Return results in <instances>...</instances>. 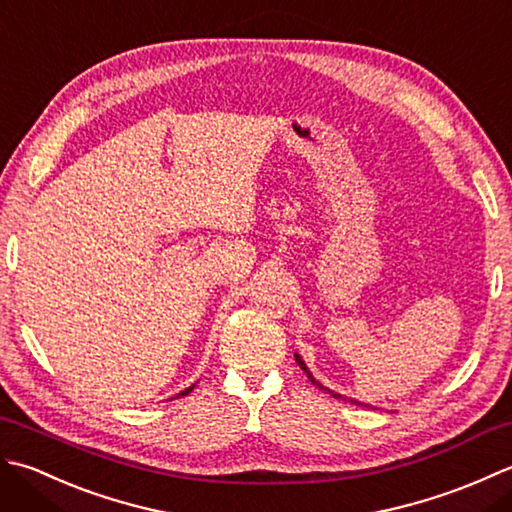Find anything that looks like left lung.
I'll list each match as a JSON object with an SVG mask.
<instances>
[{"mask_svg": "<svg viewBox=\"0 0 512 512\" xmlns=\"http://www.w3.org/2000/svg\"><path fill=\"white\" fill-rule=\"evenodd\" d=\"M294 358H296V362L300 364V369L307 373V378H309L311 382H314L318 389H322V391H327V393H331V398H342V400H351L353 404H360V406H371V404H362V402H358V400H353V398H347V395H340V393H336V391H331V389H327V387H322V384H320V382H318V380L314 378V375H311V371L307 369V364H305V360H302V358L298 356V353H294ZM371 409H375V406H371Z\"/></svg>", "mask_w": 512, "mask_h": 512, "instance_id": "8db88e82", "label": "left lung"}]
</instances>
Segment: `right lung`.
Listing matches in <instances>:
<instances>
[{
	"mask_svg": "<svg viewBox=\"0 0 512 512\" xmlns=\"http://www.w3.org/2000/svg\"><path fill=\"white\" fill-rule=\"evenodd\" d=\"M194 387H196V384H192V387H187V389H185V391H181V393H179V395H187V393H190V391H192V389H194Z\"/></svg>",
	"mask_w": 512,
	"mask_h": 512,
	"instance_id": "1",
	"label": "right lung"
}]
</instances>
